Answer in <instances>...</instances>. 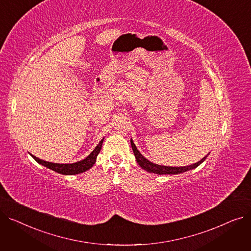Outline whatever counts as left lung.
I'll return each instance as SVG.
<instances>
[{
    "mask_svg": "<svg viewBox=\"0 0 251 251\" xmlns=\"http://www.w3.org/2000/svg\"><path fill=\"white\" fill-rule=\"evenodd\" d=\"M131 142V147H132V150H133V153L135 155V159L138 163V165L144 169L146 171H148V172L150 173H154V174H159V175H163V174H169V175H176V174H180V173H184L186 172V171H189V170H192V169H195L196 167H199L201 163H203L205 161V159L207 157V155L209 153H207L203 159H201L200 162H197L193 165H190V166H184V167H167V166H161V165H156V164H153L151 162H150L148 159H146L144 157L140 151L136 149L135 144L133 142V140L131 139L130 140Z\"/></svg>",
    "mask_w": 251,
    "mask_h": 251,
    "instance_id": "8db88e82",
    "label": "left lung"
}]
</instances>
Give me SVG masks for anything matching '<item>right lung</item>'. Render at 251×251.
I'll use <instances>...</instances> for the list:
<instances>
[{"label":"right lung","instance_id":"right-lung-1","mask_svg":"<svg viewBox=\"0 0 251 251\" xmlns=\"http://www.w3.org/2000/svg\"><path fill=\"white\" fill-rule=\"evenodd\" d=\"M102 141L103 138L100 141V143L96 147V149L92 151L88 156H86L84 160L79 161L73 164H56V163H50V162H46L44 160L38 159V157L30 154L33 159L38 163L41 164L52 171H55L57 173L63 174V175H75V174H80L85 172V171L89 170L92 166L95 165L96 161H97V156L100 153V150H101V146H102Z\"/></svg>","mask_w":251,"mask_h":251}]
</instances>
